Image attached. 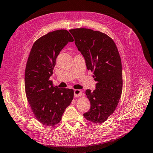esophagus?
I'll return each mask as SVG.
<instances>
[{
  "label": "esophagus",
  "instance_id": "1",
  "mask_svg": "<svg viewBox=\"0 0 153 153\" xmlns=\"http://www.w3.org/2000/svg\"><path fill=\"white\" fill-rule=\"evenodd\" d=\"M81 95H82V92L81 90H79V89L74 90V97H77L81 96Z\"/></svg>",
  "mask_w": 153,
  "mask_h": 153
}]
</instances>
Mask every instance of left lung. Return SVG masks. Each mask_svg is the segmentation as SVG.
<instances>
[{
	"label": "left lung",
	"mask_w": 153,
	"mask_h": 153,
	"mask_svg": "<svg viewBox=\"0 0 153 153\" xmlns=\"http://www.w3.org/2000/svg\"><path fill=\"white\" fill-rule=\"evenodd\" d=\"M69 31L96 81L94 91H85L91 108L83 116L91 122L101 123L114 112L122 92V67L118 50L114 41L99 31L88 28Z\"/></svg>",
	"instance_id": "8db88e82"
}]
</instances>
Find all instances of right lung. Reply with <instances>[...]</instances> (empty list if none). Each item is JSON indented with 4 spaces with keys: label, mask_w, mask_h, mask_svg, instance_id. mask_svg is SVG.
Masks as SVG:
<instances>
[{
    "label": "right lung",
    "mask_w": 153,
    "mask_h": 153,
    "mask_svg": "<svg viewBox=\"0 0 153 153\" xmlns=\"http://www.w3.org/2000/svg\"><path fill=\"white\" fill-rule=\"evenodd\" d=\"M74 39L66 30L49 32L34 42L27 61L25 84L27 100L37 120L53 127L71 103L74 91L53 87L50 80L61 50Z\"/></svg>",
    "instance_id": "right-lung-1"
}]
</instances>
